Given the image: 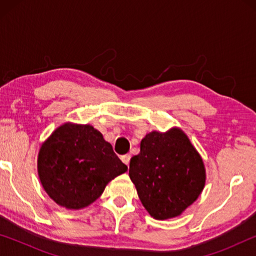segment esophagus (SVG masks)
I'll return each mask as SVG.
<instances>
[{"mask_svg": "<svg viewBox=\"0 0 256 256\" xmlns=\"http://www.w3.org/2000/svg\"><path fill=\"white\" fill-rule=\"evenodd\" d=\"M120 159H122V162L126 164V166H128V164H130V159H131V156L130 154H124V156H122V157H120Z\"/></svg>", "mask_w": 256, "mask_h": 256, "instance_id": "esophagus-1", "label": "esophagus"}]
</instances>
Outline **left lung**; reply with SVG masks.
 <instances>
[{"label":"left lung","instance_id":"1","mask_svg":"<svg viewBox=\"0 0 256 256\" xmlns=\"http://www.w3.org/2000/svg\"><path fill=\"white\" fill-rule=\"evenodd\" d=\"M130 178L152 218L180 216L206 185V167L183 130L152 131L142 138L140 154L130 160Z\"/></svg>","mask_w":256,"mask_h":256}]
</instances>
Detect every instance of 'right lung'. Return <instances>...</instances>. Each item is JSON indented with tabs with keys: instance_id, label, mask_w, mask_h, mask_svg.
<instances>
[{
	"instance_id": "1",
	"label": "right lung",
	"mask_w": 256,
	"mask_h": 256,
	"mask_svg": "<svg viewBox=\"0 0 256 256\" xmlns=\"http://www.w3.org/2000/svg\"><path fill=\"white\" fill-rule=\"evenodd\" d=\"M37 170L56 204L79 210L96 201L128 167L92 125L66 122L42 142Z\"/></svg>"
}]
</instances>
